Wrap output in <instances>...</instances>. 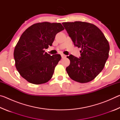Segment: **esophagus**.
<instances>
[{
  "label": "esophagus",
  "instance_id": "esophagus-1",
  "mask_svg": "<svg viewBox=\"0 0 120 120\" xmlns=\"http://www.w3.org/2000/svg\"><path fill=\"white\" fill-rule=\"evenodd\" d=\"M61 56L62 58H64L66 57V56L64 54H61Z\"/></svg>",
  "mask_w": 120,
  "mask_h": 120
}]
</instances>
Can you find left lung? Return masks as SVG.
<instances>
[{
    "instance_id": "left-lung-1",
    "label": "left lung",
    "mask_w": 120,
    "mask_h": 120,
    "mask_svg": "<svg viewBox=\"0 0 120 120\" xmlns=\"http://www.w3.org/2000/svg\"><path fill=\"white\" fill-rule=\"evenodd\" d=\"M62 25L74 45L82 49L78 58L70 54L66 71L71 79L80 83L90 82L103 69L109 58V45L96 26L84 22H64Z\"/></svg>"
}]
</instances>
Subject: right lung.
Listing matches in <instances>:
<instances>
[{
	"instance_id": "right-lung-1",
	"label": "right lung",
	"mask_w": 120,
	"mask_h": 120,
	"mask_svg": "<svg viewBox=\"0 0 120 120\" xmlns=\"http://www.w3.org/2000/svg\"><path fill=\"white\" fill-rule=\"evenodd\" d=\"M64 29L59 23L45 22L33 24L22 34L14 56L17 71L28 82L39 85L52 78L61 56H50L44 50L52 45L56 34Z\"/></svg>"
}]
</instances>
